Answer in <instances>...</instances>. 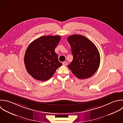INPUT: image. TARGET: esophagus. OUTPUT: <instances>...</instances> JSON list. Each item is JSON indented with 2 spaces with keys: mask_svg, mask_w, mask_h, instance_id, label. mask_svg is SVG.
Wrapping results in <instances>:
<instances>
[{
  "mask_svg": "<svg viewBox=\"0 0 123 123\" xmlns=\"http://www.w3.org/2000/svg\"><path fill=\"white\" fill-rule=\"evenodd\" d=\"M62 64H63V65L65 66H66L68 65V63L67 62H63Z\"/></svg>",
  "mask_w": 123,
  "mask_h": 123,
  "instance_id": "34e87169",
  "label": "esophagus"
}]
</instances>
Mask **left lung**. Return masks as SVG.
Returning a JSON list of instances; mask_svg holds the SVG:
<instances>
[{
  "label": "left lung",
  "mask_w": 123,
  "mask_h": 123,
  "mask_svg": "<svg viewBox=\"0 0 123 123\" xmlns=\"http://www.w3.org/2000/svg\"><path fill=\"white\" fill-rule=\"evenodd\" d=\"M73 59L68 66L73 74L80 79L92 77L100 63L99 52L95 44L86 37L73 34L68 38Z\"/></svg>",
  "instance_id": "1"
}]
</instances>
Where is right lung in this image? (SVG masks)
<instances>
[{"label":"right lung","instance_id":"add662e5","mask_svg":"<svg viewBox=\"0 0 123 123\" xmlns=\"http://www.w3.org/2000/svg\"><path fill=\"white\" fill-rule=\"evenodd\" d=\"M61 38L59 35L43 36L29 44L24 60L27 72L34 79L47 80L62 66L55 51Z\"/></svg>","mask_w":123,"mask_h":123}]
</instances>
